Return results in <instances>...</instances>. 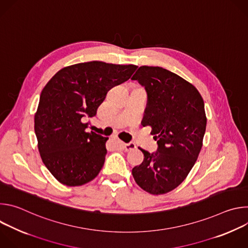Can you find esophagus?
<instances>
[{
  "label": "esophagus",
  "mask_w": 248,
  "mask_h": 248,
  "mask_svg": "<svg viewBox=\"0 0 248 248\" xmlns=\"http://www.w3.org/2000/svg\"><path fill=\"white\" fill-rule=\"evenodd\" d=\"M123 148L124 151L128 152V151L136 149V145L134 143H123Z\"/></svg>",
  "instance_id": "esophagus-1"
}]
</instances>
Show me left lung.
I'll list each match as a JSON object with an SVG mask.
<instances>
[{
    "mask_svg": "<svg viewBox=\"0 0 248 248\" xmlns=\"http://www.w3.org/2000/svg\"><path fill=\"white\" fill-rule=\"evenodd\" d=\"M131 79L145 87L141 124L151 126L158 144L152 154L139 148L144 159L132 175L146 192L165 194L186 180L198 158L207 124L204 101L194 85L160 66H140Z\"/></svg>",
    "mask_w": 248,
    "mask_h": 248,
    "instance_id": "left-lung-1",
    "label": "left lung"
}]
</instances>
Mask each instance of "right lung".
I'll return each instance as SVG.
<instances>
[{
	"mask_svg": "<svg viewBox=\"0 0 248 248\" xmlns=\"http://www.w3.org/2000/svg\"><path fill=\"white\" fill-rule=\"evenodd\" d=\"M135 64H115L100 61L65 66L43 88L34 129L41 159L61 184L83 186L100 172L107 154L103 137L86 132L108 91L128 80Z\"/></svg>",
	"mask_w": 248,
	"mask_h": 248,
	"instance_id": "right-lung-1",
	"label": "right lung"
}]
</instances>
